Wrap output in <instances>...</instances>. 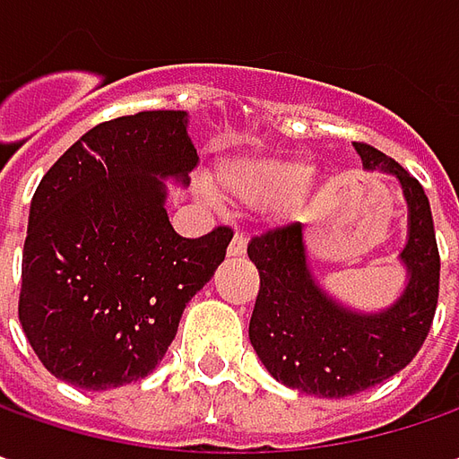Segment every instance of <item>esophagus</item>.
<instances>
[{
	"label": "esophagus",
	"mask_w": 459,
	"mask_h": 459,
	"mask_svg": "<svg viewBox=\"0 0 459 459\" xmlns=\"http://www.w3.org/2000/svg\"><path fill=\"white\" fill-rule=\"evenodd\" d=\"M244 254H246V236L244 233H236L229 244V256H244Z\"/></svg>",
	"instance_id": "obj_1"
}]
</instances>
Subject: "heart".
<instances>
[{
    "instance_id": "heart-1",
    "label": "heart",
    "mask_w": 459,
    "mask_h": 459,
    "mask_svg": "<svg viewBox=\"0 0 459 459\" xmlns=\"http://www.w3.org/2000/svg\"><path fill=\"white\" fill-rule=\"evenodd\" d=\"M221 190L244 205H266L279 215H294L309 195V165L292 157H256L233 162L221 172Z\"/></svg>"
}]
</instances>
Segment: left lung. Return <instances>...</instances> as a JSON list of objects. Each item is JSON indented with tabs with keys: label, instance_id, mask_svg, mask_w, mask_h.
Wrapping results in <instances>:
<instances>
[{
	"label": "left lung",
	"instance_id": "left-lung-1",
	"mask_svg": "<svg viewBox=\"0 0 459 459\" xmlns=\"http://www.w3.org/2000/svg\"><path fill=\"white\" fill-rule=\"evenodd\" d=\"M356 150L366 169L378 167L402 182L409 205L402 251L409 284L391 307L366 315L327 297L312 279L299 223L248 241V259L259 269L251 345L279 384L323 399L353 396L409 366L429 335L439 297V251L424 187L371 144L356 142Z\"/></svg>",
	"mask_w": 459,
	"mask_h": 459
}]
</instances>
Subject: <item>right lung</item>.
I'll return each mask as SVG.
<instances>
[{
	"instance_id": "1",
	"label": "right lung",
	"mask_w": 459,
	"mask_h": 459,
	"mask_svg": "<svg viewBox=\"0 0 459 459\" xmlns=\"http://www.w3.org/2000/svg\"><path fill=\"white\" fill-rule=\"evenodd\" d=\"M198 152L185 111L103 121L45 172L30 205L20 323L42 366L88 391L144 378L182 309L226 259L233 230L182 238L165 178L187 182Z\"/></svg>"
}]
</instances>
